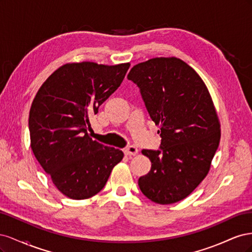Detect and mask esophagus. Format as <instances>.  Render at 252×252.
I'll use <instances>...</instances> for the list:
<instances>
[{
    "mask_svg": "<svg viewBox=\"0 0 252 252\" xmlns=\"http://www.w3.org/2000/svg\"><path fill=\"white\" fill-rule=\"evenodd\" d=\"M124 152H125V155H126V156L131 157V156L138 155L139 150H138V148H136L135 146H128L127 148H125V149H124Z\"/></svg>",
    "mask_w": 252,
    "mask_h": 252,
    "instance_id": "esophagus-1",
    "label": "esophagus"
}]
</instances>
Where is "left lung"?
Instances as JSON below:
<instances>
[{
  "label": "left lung",
  "mask_w": 252,
  "mask_h": 252,
  "mask_svg": "<svg viewBox=\"0 0 252 252\" xmlns=\"http://www.w3.org/2000/svg\"><path fill=\"white\" fill-rule=\"evenodd\" d=\"M127 78L161 129L159 149L142 150L151 169L139 179V187L152 202L177 203L207 175L219 147L220 129L210 94L200 75L177 58L148 60L133 66Z\"/></svg>",
  "instance_id": "obj_1"
}]
</instances>
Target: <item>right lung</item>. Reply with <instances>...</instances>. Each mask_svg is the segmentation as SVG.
<instances>
[{"mask_svg":"<svg viewBox=\"0 0 252 252\" xmlns=\"http://www.w3.org/2000/svg\"><path fill=\"white\" fill-rule=\"evenodd\" d=\"M130 64H66L44 82L29 112L32 149L53 184L73 200L100 192L123 151L93 141L89 117L123 82Z\"/></svg>","mask_w":252,"mask_h":252,"instance_id":"obj_1","label":"right lung"}]
</instances>
